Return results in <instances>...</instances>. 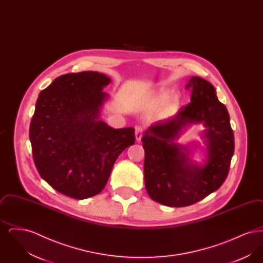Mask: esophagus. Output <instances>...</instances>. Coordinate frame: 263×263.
Segmentation results:
<instances>
[{
	"label": "esophagus",
	"instance_id": "1",
	"mask_svg": "<svg viewBox=\"0 0 263 263\" xmlns=\"http://www.w3.org/2000/svg\"><path fill=\"white\" fill-rule=\"evenodd\" d=\"M143 133H144V128L142 126H136L135 127V137L138 142L141 141V138L143 137Z\"/></svg>",
	"mask_w": 263,
	"mask_h": 263
}]
</instances>
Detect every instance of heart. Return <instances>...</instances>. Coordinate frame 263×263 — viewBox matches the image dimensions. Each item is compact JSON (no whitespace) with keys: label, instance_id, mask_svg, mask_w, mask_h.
Masks as SVG:
<instances>
[{"label":"heart","instance_id":"b5f03b06","mask_svg":"<svg viewBox=\"0 0 263 263\" xmlns=\"http://www.w3.org/2000/svg\"><path fill=\"white\" fill-rule=\"evenodd\" d=\"M163 101H164V100H163V99H161V100H159V102H158V105H161V104H162V103H163ZM170 107H171V108H172V105H171V106H170Z\"/></svg>","mask_w":263,"mask_h":263}]
</instances>
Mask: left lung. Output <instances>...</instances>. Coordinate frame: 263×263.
Returning a JSON list of instances; mask_svg holds the SVG:
<instances>
[{
	"mask_svg": "<svg viewBox=\"0 0 263 263\" xmlns=\"http://www.w3.org/2000/svg\"><path fill=\"white\" fill-rule=\"evenodd\" d=\"M186 89L192 91L190 102L175 116L157 121L142 137L145 150L144 177L153 200L170 207H185L204 199L224 183L235 151L230 115L220 102L212 85L192 77ZM202 122L208 143L205 166L187 159V148L174 140L180 131L192 123Z\"/></svg>",
	"mask_w": 263,
	"mask_h": 263,
	"instance_id": "left-lung-1",
	"label": "left lung"
}]
</instances>
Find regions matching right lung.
<instances>
[{"mask_svg": "<svg viewBox=\"0 0 263 263\" xmlns=\"http://www.w3.org/2000/svg\"><path fill=\"white\" fill-rule=\"evenodd\" d=\"M110 79L98 72L56 78L40 91L29 126L40 176L66 196L86 199L104 188L118 156L135 143L132 127L113 129L100 120Z\"/></svg>", "mask_w": 263, "mask_h": 263, "instance_id": "right-lung-1", "label": "right lung"}]
</instances>
